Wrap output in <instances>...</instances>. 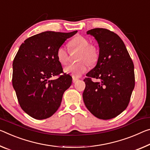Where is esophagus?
<instances>
[{
    "instance_id": "esophagus-1",
    "label": "esophagus",
    "mask_w": 150,
    "mask_h": 150,
    "mask_svg": "<svg viewBox=\"0 0 150 150\" xmlns=\"http://www.w3.org/2000/svg\"><path fill=\"white\" fill-rule=\"evenodd\" d=\"M78 78H77V77H73V83H75L76 81H78Z\"/></svg>"
}]
</instances>
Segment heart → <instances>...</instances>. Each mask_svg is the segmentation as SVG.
I'll list each match as a JSON object with an SVG mask.
<instances>
[{
	"mask_svg": "<svg viewBox=\"0 0 150 150\" xmlns=\"http://www.w3.org/2000/svg\"><path fill=\"white\" fill-rule=\"evenodd\" d=\"M71 49L79 51L77 55V61L79 62L71 64L64 69L65 73H69L74 77H79L87 70L89 65H93L99 59V51L96 46L89 45V41L82 36L78 35L72 39L69 42ZM57 57L63 65H65L69 61L68 53L65 47H59L57 51Z\"/></svg>",
	"mask_w": 150,
	"mask_h": 150,
	"instance_id": "1",
	"label": "heart"
}]
</instances>
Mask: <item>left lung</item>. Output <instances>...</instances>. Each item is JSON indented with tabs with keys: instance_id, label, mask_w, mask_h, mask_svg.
Masks as SVG:
<instances>
[{
	"instance_id": "8db88e82",
	"label": "left lung",
	"mask_w": 150,
	"mask_h": 150,
	"mask_svg": "<svg viewBox=\"0 0 150 150\" xmlns=\"http://www.w3.org/2000/svg\"><path fill=\"white\" fill-rule=\"evenodd\" d=\"M99 44L96 66L87 73L83 98L86 108L96 117L110 120L127 108L135 87L134 63L124 42L106 28L88 30ZM98 79L93 82L92 78Z\"/></svg>"
}]
</instances>
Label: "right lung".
Masks as SVG:
<instances>
[{
    "label": "right lung",
    "instance_id": "right-lung-1",
    "mask_svg": "<svg viewBox=\"0 0 150 150\" xmlns=\"http://www.w3.org/2000/svg\"><path fill=\"white\" fill-rule=\"evenodd\" d=\"M77 32L45 31L28 38L20 46L13 63L12 82L21 108L30 117L45 120L60 107L72 77L63 73L57 51ZM53 76L59 77L50 80Z\"/></svg>",
    "mask_w": 150,
    "mask_h": 150
}]
</instances>
